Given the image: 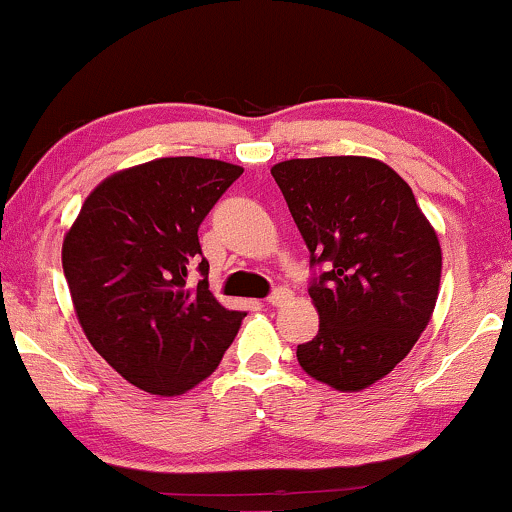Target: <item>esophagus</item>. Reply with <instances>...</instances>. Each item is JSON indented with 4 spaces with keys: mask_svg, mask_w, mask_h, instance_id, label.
Instances as JSON below:
<instances>
[{
    "mask_svg": "<svg viewBox=\"0 0 512 512\" xmlns=\"http://www.w3.org/2000/svg\"><path fill=\"white\" fill-rule=\"evenodd\" d=\"M293 298V293L289 289H276L272 296L267 298V305H272V308H279V305H286Z\"/></svg>",
    "mask_w": 512,
    "mask_h": 512,
    "instance_id": "obj_1",
    "label": "esophagus"
}]
</instances>
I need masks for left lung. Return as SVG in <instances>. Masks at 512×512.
<instances>
[{
	"instance_id": "obj_1",
	"label": "left lung",
	"mask_w": 512,
	"mask_h": 512,
	"mask_svg": "<svg viewBox=\"0 0 512 512\" xmlns=\"http://www.w3.org/2000/svg\"><path fill=\"white\" fill-rule=\"evenodd\" d=\"M310 264L320 315L315 339L298 344L310 378L339 392L383 380L426 330L438 301L443 252L414 192L368 156L291 158L272 168Z\"/></svg>"
}]
</instances>
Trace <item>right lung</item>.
<instances>
[{"label": "right lung", "instance_id": "1", "mask_svg": "<svg viewBox=\"0 0 512 512\" xmlns=\"http://www.w3.org/2000/svg\"><path fill=\"white\" fill-rule=\"evenodd\" d=\"M243 168L175 156L108 175L62 243L79 325L127 383L175 397L207 380L245 313L209 291L199 223ZM205 276L197 287L189 272Z\"/></svg>", "mask_w": 512, "mask_h": 512}]
</instances>
